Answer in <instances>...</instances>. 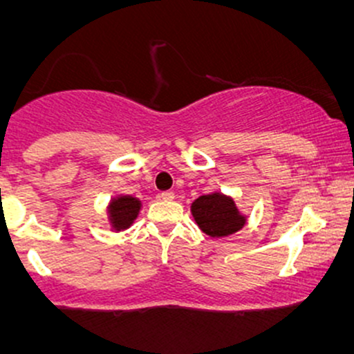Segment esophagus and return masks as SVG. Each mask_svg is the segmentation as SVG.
Here are the masks:
<instances>
[{"label": "esophagus", "mask_w": 354, "mask_h": 354, "mask_svg": "<svg viewBox=\"0 0 354 354\" xmlns=\"http://www.w3.org/2000/svg\"><path fill=\"white\" fill-rule=\"evenodd\" d=\"M160 198H161V200H165V201H171L174 198V193H173V191H163V193L160 194Z\"/></svg>", "instance_id": "34e87169"}]
</instances>
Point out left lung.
Returning <instances> with one entry per match:
<instances>
[{
  "instance_id": "8db88e82",
  "label": "left lung",
  "mask_w": 354,
  "mask_h": 354,
  "mask_svg": "<svg viewBox=\"0 0 354 354\" xmlns=\"http://www.w3.org/2000/svg\"><path fill=\"white\" fill-rule=\"evenodd\" d=\"M191 214L203 233L211 238L230 236L246 223V216L239 213L233 198L218 191L203 194L191 203Z\"/></svg>"
}]
</instances>
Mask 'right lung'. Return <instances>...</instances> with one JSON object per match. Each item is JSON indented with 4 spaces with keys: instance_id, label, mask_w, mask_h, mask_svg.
<instances>
[{
    "instance_id": "right-lung-1",
    "label": "right lung",
    "mask_w": 354,
    "mask_h": 354,
    "mask_svg": "<svg viewBox=\"0 0 354 354\" xmlns=\"http://www.w3.org/2000/svg\"><path fill=\"white\" fill-rule=\"evenodd\" d=\"M141 209V201L133 196L113 198L108 206V219L115 231L128 230L138 218Z\"/></svg>"
}]
</instances>
